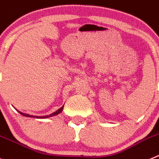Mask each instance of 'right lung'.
I'll list each match as a JSON object with an SVG mask.
<instances>
[{
    "label": "right lung",
    "instance_id": "1",
    "mask_svg": "<svg viewBox=\"0 0 159 159\" xmlns=\"http://www.w3.org/2000/svg\"><path fill=\"white\" fill-rule=\"evenodd\" d=\"M63 107H64V105L62 107H61V108H60L59 109L57 110L56 111H55V112H53V113L50 114V115H48V116H31V115H28V114L23 113V112H21V111H19V112L21 114V115L24 116H27V117H35V118H38V119H44V118H48V117L55 116H56V115H58V114H59L60 112H62V109H63Z\"/></svg>",
    "mask_w": 159,
    "mask_h": 159
}]
</instances>
